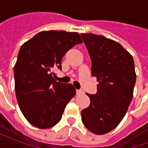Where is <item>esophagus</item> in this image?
I'll list each match as a JSON object with an SVG mask.
<instances>
[{
  "label": "esophagus",
  "instance_id": "34e87169",
  "mask_svg": "<svg viewBox=\"0 0 148 148\" xmlns=\"http://www.w3.org/2000/svg\"><path fill=\"white\" fill-rule=\"evenodd\" d=\"M76 93H77V95H81V94H82V93H83V90H77V91H76Z\"/></svg>",
  "mask_w": 148,
  "mask_h": 148
}]
</instances>
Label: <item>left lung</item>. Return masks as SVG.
Here are the masks:
<instances>
[{"mask_svg":"<svg viewBox=\"0 0 148 148\" xmlns=\"http://www.w3.org/2000/svg\"><path fill=\"white\" fill-rule=\"evenodd\" d=\"M90 54L91 74L99 82L94 95L86 93L90 105L82 121L87 129L104 135L118 126L132 97L136 74L132 56L119 42L95 34H81Z\"/></svg>","mask_w":148,"mask_h":148,"instance_id":"8db88e82","label":"left lung"}]
</instances>
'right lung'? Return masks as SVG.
<instances>
[{
  "label": "right lung",
  "mask_w": 148,
  "mask_h": 148,
  "mask_svg": "<svg viewBox=\"0 0 148 148\" xmlns=\"http://www.w3.org/2000/svg\"><path fill=\"white\" fill-rule=\"evenodd\" d=\"M82 42L77 32L51 30L40 32L21 46L14 66L16 96L24 117L35 127L58 124L75 96L73 85L56 82L52 71L61 69L65 54Z\"/></svg>",
  "instance_id": "add662e5"
}]
</instances>
